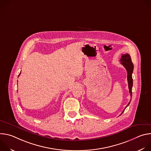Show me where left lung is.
Instances as JSON below:
<instances>
[{
    "instance_id": "1",
    "label": "left lung",
    "mask_w": 151,
    "mask_h": 151,
    "mask_svg": "<svg viewBox=\"0 0 151 151\" xmlns=\"http://www.w3.org/2000/svg\"><path fill=\"white\" fill-rule=\"evenodd\" d=\"M121 64H122L124 67L125 68L127 72V80H128V88H129V92H130L131 97L132 96V87H133V78H132V73L134 69V66L133 64L132 61V59L130 57V55L128 54H123L121 56V58L120 59ZM131 101V100H130ZM130 101L128 103V104L127 105L126 107L130 104ZM126 107L125 109H126ZM125 109L122 111L121 114L124 112Z\"/></svg>"
}]
</instances>
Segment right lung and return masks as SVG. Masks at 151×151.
Listing matches in <instances>:
<instances>
[{"mask_svg":"<svg viewBox=\"0 0 151 151\" xmlns=\"http://www.w3.org/2000/svg\"><path fill=\"white\" fill-rule=\"evenodd\" d=\"M19 75H20V73H19V75H18V76H19Z\"/></svg>","mask_w":151,"mask_h":151,"instance_id":"1","label":"right lung"}]
</instances>
